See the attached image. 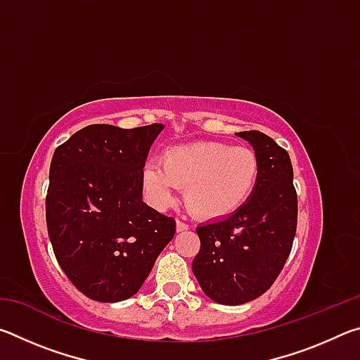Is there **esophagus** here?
Here are the masks:
<instances>
[{
  "label": "esophagus",
  "instance_id": "1",
  "mask_svg": "<svg viewBox=\"0 0 360 360\" xmlns=\"http://www.w3.org/2000/svg\"><path fill=\"white\" fill-rule=\"evenodd\" d=\"M176 230L178 231H186V230H188V224H186L184 221H176Z\"/></svg>",
  "mask_w": 360,
  "mask_h": 360
}]
</instances>
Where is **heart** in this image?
Listing matches in <instances>:
<instances>
[{"mask_svg": "<svg viewBox=\"0 0 360 360\" xmlns=\"http://www.w3.org/2000/svg\"><path fill=\"white\" fill-rule=\"evenodd\" d=\"M262 165L257 152L246 146L197 141L173 146L160 163L143 169V184L155 205L174 200L186 187V203L193 216L216 221L241 210L257 187Z\"/></svg>", "mask_w": 360, "mask_h": 360, "instance_id": "heart-1", "label": "heart"}]
</instances>
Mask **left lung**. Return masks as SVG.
Returning <instances> with one entry per match:
<instances>
[{"instance_id": "8db88e82", "label": "left lung", "mask_w": 360, "mask_h": 360, "mask_svg": "<svg viewBox=\"0 0 360 360\" xmlns=\"http://www.w3.org/2000/svg\"><path fill=\"white\" fill-rule=\"evenodd\" d=\"M236 135L260 158L249 202L222 221L200 225L192 271L211 300L243 304L271 288L288 260L297 230V191L288 150L257 130Z\"/></svg>"}]
</instances>
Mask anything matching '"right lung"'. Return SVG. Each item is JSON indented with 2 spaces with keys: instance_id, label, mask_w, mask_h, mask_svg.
I'll return each instance as SVG.
<instances>
[{
  "instance_id": "1",
  "label": "right lung",
  "mask_w": 360,
  "mask_h": 360,
  "mask_svg": "<svg viewBox=\"0 0 360 360\" xmlns=\"http://www.w3.org/2000/svg\"><path fill=\"white\" fill-rule=\"evenodd\" d=\"M162 124H95L53 152L46 222L58 265L96 302L135 295L173 240L174 217L143 202V168Z\"/></svg>"
}]
</instances>
